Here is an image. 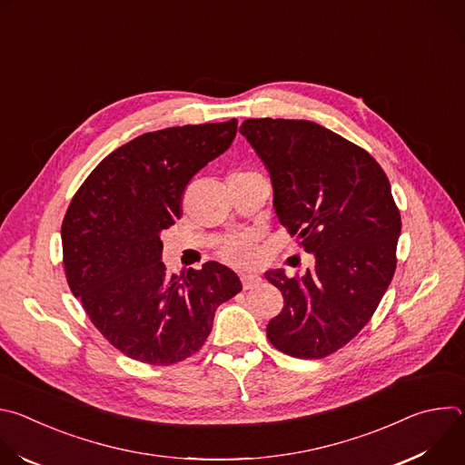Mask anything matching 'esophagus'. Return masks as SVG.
<instances>
[{
    "label": "esophagus",
    "instance_id": "34e87169",
    "mask_svg": "<svg viewBox=\"0 0 465 465\" xmlns=\"http://www.w3.org/2000/svg\"><path fill=\"white\" fill-rule=\"evenodd\" d=\"M241 283H242V289H255L259 283H261V278L255 276V274H241Z\"/></svg>",
    "mask_w": 465,
    "mask_h": 465
}]
</instances>
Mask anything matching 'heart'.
<instances>
[{
  "label": "heart",
  "mask_w": 465,
  "mask_h": 465,
  "mask_svg": "<svg viewBox=\"0 0 465 465\" xmlns=\"http://www.w3.org/2000/svg\"><path fill=\"white\" fill-rule=\"evenodd\" d=\"M223 257L235 267H253L257 262V250L250 237H233L230 239L223 250Z\"/></svg>",
  "instance_id": "heart-1"
}]
</instances>
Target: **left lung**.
Instances as JSON below:
<instances>
[{
	"mask_svg": "<svg viewBox=\"0 0 465 465\" xmlns=\"http://www.w3.org/2000/svg\"><path fill=\"white\" fill-rule=\"evenodd\" d=\"M241 134L271 173L274 210L314 255V269L264 274L283 294L271 344L298 359L346 346L373 316L395 272L401 233L390 182L370 153L303 119H246Z\"/></svg>",
	"mask_w": 465,
	"mask_h": 465,
	"instance_id": "obj_1",
	"label": "left lung"
}]
</instances>
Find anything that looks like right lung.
<instances>
[{"label": "right lung", "instance_id": "1", "mask_svg": "<svg viewBox=\"0 0 465 465\" xmlns=\"http://www.w3.org/2000/svg\"><path fill=\"white\" fill-rule=\"evenodd\" d=\"M237 119L171 126L110 153L62 223L64 271L101 335L126 357L176 364L201 350L221 303L241 292L217 261L169 276L160 233L182 215L189 180L233 142Z\"/></svg>", "mask_w": 465, "mask_h": 465}]
</instances>
